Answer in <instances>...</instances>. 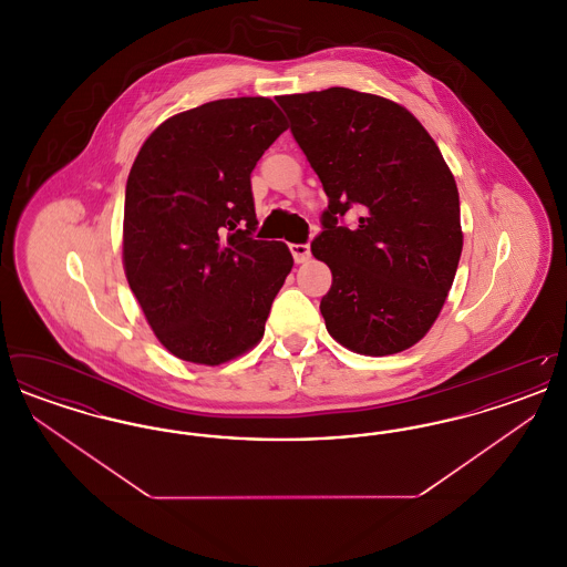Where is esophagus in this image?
I'll list each match as a JSON object with an SVG mask.
<instances>
[{"instance_id": "34e87169", "label": "esophagus", "mask_w": 567, "mask_h": 567, "mask_svg": "<svg viewBox=\"0 0 567 567\" xmlns=\"http://www.w3.org/2000/svg\"><path fill=\"white\" fill-rule=\"evenodd\" d=\"M291 255L296 259V264H306L310 259V246L308 244H289Z\"/></svg>"}]
</instances>
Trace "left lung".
I'll list each match as a JSON object with an SVG mask.
<instances>
[{"instance_id":"8db88e82","label":"left lung","mask_w":567,"mask_h":567,"mask_svg":"<svg viewBox=\"0 0 567 567\" xmlns=\"http://www.w3.org/2000/svg\"><path fill=\"white\" fill-rule=\"evenodd\" d=\"M329 197L312 255L333 282L321 299L329 336L384 357L435 323L463 248L458 190L432 135L404 106L344 86L276 97ZM351 207L360 220L337 218Z\"/></svg>"}]
</instances>
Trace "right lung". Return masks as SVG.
Wrapping results in <instances>:
<instances>
[{
  "mask_svg": "<svg viewBox=\"0 0 567 567\" xmlns=\"http://www.w3.org/2000/svg\"><path fill=\"white\" fill-rule=\"evenodd\" d=\"M285 130L268 97L216 100L163 121L135 157L123 268L157 340L183 361L220 365L264 338L293 257L252 238L250 172Z\"/></svg>",
  "mask_w": 567,
  "mask_h": 567,
  "instance_id": "add662e5",
  "label": "right lung"
}]
</instances>
